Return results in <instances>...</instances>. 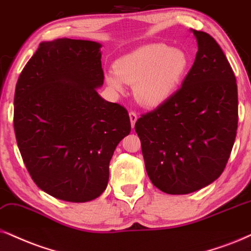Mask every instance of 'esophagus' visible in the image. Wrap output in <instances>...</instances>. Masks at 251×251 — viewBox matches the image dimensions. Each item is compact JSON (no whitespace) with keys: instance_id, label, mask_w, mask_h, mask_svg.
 Returning a JSON list of instances; mask_svg holds the SVG:
<instances>
[{"instance_id":"1","label":"esophagus","mask_w":251,"mask_h":251,"mask_svg":"<svg viewBox=\"0 0 251 251\" xmlns=\"http://www.w3.org/2000/svg\"><path fill=\"white\" fill-rule=\"evenodd\" d=\"M129 120H131L132 127H134L135 122H136V120H138V116H136V113L133 112V111H131V112H129Z\"/></svg>"}]
</instances>
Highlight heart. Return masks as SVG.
Here are the masks:
<instances>
[{
  "label": "heart",
  "mask_w": 251,
  "mask_h": 251,
  "mask_svg": "<svg viewBox=\"0 0 251 251\" xmlns=\"http://www.w3.org/2000/svg\"><path fill=\"white\" fill-rule=\"evenodd\" d=\"M189 67L190 58L184 50L148 44L117 60L115 71L106 73L105 81L116 91H123L125 83L134 85L136 100L156 107L176 93Z\"/></svg>",
  "instance_id": "b5f03b06"
}]
</instances>
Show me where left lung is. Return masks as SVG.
<instances>
[{"instance_id":"left-lung-1","label":"left lung","mask_w":251,"mask_h":251,"mask_svg":"<svg viewBox=\"0 0 251 251\" xmlns=\"http://www.w3.org/2000/svg\"><path fill=\"white\" fill-rule=\"evenodd\" d=\"M198 52L182 87L135 123L151 183L186 195L223 174L237 129V84L229 62L210 34L191 30Z\"/></svg>"}]
</instances>
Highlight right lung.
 Instances as JSON below:
<instances>
[{
    "instance_id": "add662e5",
    "label": "right lung",
    "mask_w": 251,
    "mask_h": 251,
    "mask_svg": "<svg viewBox=\"0 0 251 251\" xmlns=\"http://www.w3.org/2000/svg\"><path fill=\"white\" fill-rule=\"evenodd\" d=\"M100 44L40 43L18 77L14 127L25 167L54 198L85 202L109 182L117 145L131 132L127 110L103 100Z\"/></svg>"
}]
</instances>
